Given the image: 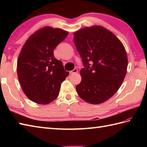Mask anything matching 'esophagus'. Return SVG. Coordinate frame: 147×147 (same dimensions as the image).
Segmentation results:
<instances>
[{
	"label": "esophagus",
	"instance_id": "1",
	"mask_svg": "<svg viewBox=\"0 0 147 147\" xmlns=\"http://www.w3.org/2000/svg\"><path fill=\"white\" fill-rule=\"evenodd\" d=\"M78 73V69L76 68H74L73 71H71L69 72L70 74H75V73Z\"/></svg>",
	"mask_w": 147,
	"mask_h": 147
}]
</instances>
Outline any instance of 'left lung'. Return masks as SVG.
Returning <instances> with one entry per match:
<instances>
[{"mask_svg":"<svg viewBox=\"0 0 147 147\" xmlns=\"http://www.w3.org/2000/svg\"><path fill=\"white\" fill-rule=\"evenodd\" d=\"M74 42L85 66L76 86L78 94L90 104H102L117 92L125 78V48L114 33L101 26L76 31Z\"/></svg>","mask_w":147,"mask_h":147,"instance_id":"obj_1","label":"left lung"}]
</instances>
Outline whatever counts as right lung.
Returning a JSON list of instances; mask_svg holds the SVG:
<instances>
[{"label": "right lung", "instance_id": "add662e5", "mask_svg": "<svg viewBox=\"0 0 147 147\" xmlns=\"http://www.w3.org/2000/svg\"><path fill=\"white\" fill-rule=\"evenodd\" d=\"M67 35V31L45 26L32 34L22 47L18 76L23 92L32 101L47 104L58 96L69 72L55 58L54 50Z\"/></svg>", "mask_w": 147, "mask_h": 147}]
</instances>
